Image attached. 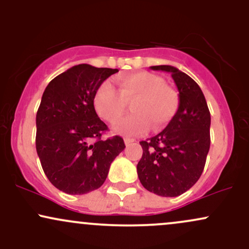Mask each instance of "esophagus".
<instances>
[{"mask_svg":"<svg viewBox=\"0 0 249 249\" xmlns=\"http://www.w3.org/2000/svg\"><path fill=\"white\" fill-rule=\"evenodd\" d=\"M124 142L126 146H130V145H132L134 142V139H131V138H125L124 139Z\"/></svg>","mask_w":249,"mask_h":249,"instance_id":"obj_1","label":"esophagus"}]
</instances>
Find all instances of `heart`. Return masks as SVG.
I'll return each mask as SVG.
<instances>
[{
	"instance_id": "heart-1",
	"label": "heart",
	"mask_w": 249,
	"mask_h": 249,
	"mask_svg": "<svg viewBox=\"0 0 249 249\" xmlns=\"http://www.w3.org/2000/svg\"><path fill=\"white\" fill-rule=\"evenodd\" d=\"M118 89L111 82L97 89L93 105L99 116L108 123H116L132 102V115L125 117L113 126V131L124 136H139L152 125L154 130L168 124L179 108V96L165 85L161 77L151 72H137L119 76Z\"/></svg>"
}]
</instances>
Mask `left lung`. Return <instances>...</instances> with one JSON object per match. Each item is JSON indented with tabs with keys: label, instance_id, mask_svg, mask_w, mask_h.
I'll use <instances>...</instances> for the list:
<instances>
[{
	"label": "left lung",
	"instance_id": "obj_1",
	"mask_svg": "<svg viewBox=\"0 0 249 249\" xmlns=\"http://www.w3.org/2000/svg\"><path fill=\"white\" fill-rule=\"evenodd\" d=\"M152 70L170 72L179 92V108L160 133L141 142L142 156L137 173L147 191L178 196L198 181L204 171L211 137V115L201 89L172 65Z\"/></svg>",
	"mask_w": 249,
	"mask_h": 249
}]
</instances>
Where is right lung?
<instances>
[{
	"label": "right lung",
	"instance_id": "add662e5",
	"mask_svg": "<svg viewBox=\"0 0 249 249\" xmlns=\"http://www.w3.org/2000/svg\"><path fill=\"white\" fill-rule=\"evenodd\" d=\"M117 69L78 64L51 81L36 115V151L51 184L68 194H85L104 184L111 162L125 148L122 137H101L97 89Z\"/></svg>",
	"mask_w": 249,
	"mask_h": 249
}]
</instances>
